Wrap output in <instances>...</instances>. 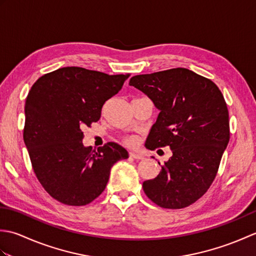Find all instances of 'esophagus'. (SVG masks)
<instances>
[{"label": "esophagus", "instance_id": "34e87169", "mask_svg": "<svg viewBox=\"0 0 256 256\" xmlns=\"http://www.w3.org/2000/svg\"><path fill=\"white\" fill-rule=\"evenodd\" d=\"M130 157H131V158H134V160H143L144 158L143 155L135 153V152H130Z\"/></svg>", "mask_w": 256, "mask_h": 256}]
</instances>
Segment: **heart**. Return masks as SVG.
I'll use <instances>...</instances> for the list:
<instances>
[{
  "label": "heart",
  "instance_id": "heart-1",
  "mask_svg": "<svg viewBox=\"0 0 256 256\" xmlns=\"http://www.w3.org/2000/svg\"><path fill=\"white\" fill-rule=\"evenodd\" d=\"M125 143H128V144H130V145H133V144L135 143V138H126V140H125Z\"/></svg>",
  "mask_w": 256,
  "mask_h": 256
}]
</instances>
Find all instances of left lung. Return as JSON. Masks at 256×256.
Masks as SVG:
<instances>
[{"instance_id": "left-lung-1", "label": "left lung", "mask_w": 256, "mask_h": 256, "mask_svg": "<svg viewBox=\"0 0 256 256\" xmlns=\"http://www.w3.org/2000/svg\"><path fill=\"white\" fill-rule=\"evenodd\" d=\"M130 86L160 110L146 148L170 146L172 152L158 176L143 182L145 194L166 209L192 204L214 180L230 140L224 96L210 79L186 68L134 76Z\"/></svg>"}]
</instances>
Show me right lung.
I'll return each instance as SVG.
<instances>
[{"mask_svg":"<svg viewBox=\"0 0 256 256\" xmlns=\"http://www.w3.org/2000/svg\"><path fill=\"white\" fill-rule=\"evenodd\" d=\"M128 76L64 67L42 76L30 88L24 142L37 179L59 202L90 204L106 189L111 167L128 157L113 142L98 150L86 148L81 130L99 121L103 104Z\"/></svg>","mask_w":256,"mask_h":256,"instance_id":"right-lung-1","label":"right lung"}]
</instances>
